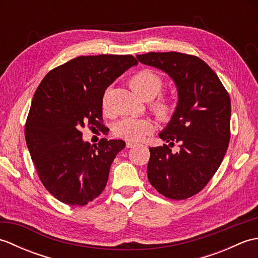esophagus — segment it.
Here are the masks:
<instances>
[{"instance_id": "obj_1", "label": "esophagus", "mask_w": 258, "mask_h": 258, "mask_svg": "<svg viewBox=\"0 0 258 258\" xmlns=\"http://www.w3.org/2000/svg\"><path fill=\"white\" fill-rule=\"evenodd\" d=\"M136 145H138V143H135V142H131V141L126 142V147H127V149H131V147H134Z\"/></svg>"}]
</instances>
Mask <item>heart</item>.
I'll use <instances>...</instances> for the list:
<instances>
[{
    "mask_svg": "<svg viewBox=\"0 0 258 258\" xmlns=\"http://www.w3.org/2000/svg\"><path fill=\"white\" fill-rule=\"evenodd\" d=\"M130 86L136 94L144 100H151L150 108L161 122L172 120L177 112V103L174 98L158 95L163 89V80L154 71L144 69L130 79ZM103 107H106V97L103 100ZM153 123L149 118L124 117L114 126V134L127 141H140L152 133Z\"/></svg>",
    "mask_w": 258,
    "mask_h": 258,
    "instance_id": "b5f03b06",
    "label": "heart"
}]
</instances>
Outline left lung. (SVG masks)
Here are the masks:
<instances>
[{"label": "left lung", "instance_id": "8db88e82", "mask_svg": "<svg viewBox=\"0 0 258 258\" xmlns=\"http://www.w3.org/2000/svg\"><path fill=\"white\" fill-rule=\"evenodd\" d=\"M174 80L177 112L160 134L168 145L151 147L147 176L158 193L180 201L205 187L222 164L231 139V98L216 73L195 55L150 52L136 56Z\"/></svg>", "mask_w": 258, "mask_h": 258}]
</instances>
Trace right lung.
I'll return each instance as SVG.
<instances>
[{
  "label": "right lung",
  "instance_id": "obj_1",
  "mask_svg": "<svg viewBox=\"0 0 258 258\" xmlns=\"http://www.w3.org/2000/svg\"><path fill=\"white\" fill-rule=\"evenodd\" d=\"M138 64L133 55L79 56L50 71L33 96L25 141L42 184L59 202L89 204L104 190L122 140L84 143L81 130H101L105 90Z\"/></svg>",
  "mask_w": 258,
  "mask_h": 258
}]
</instances>
